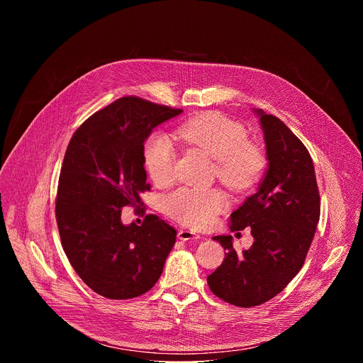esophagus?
<instances>
[{"mask_svg": "<svg viewBox=\"0 0 363 363\" xmlns=\"http://www.w3.org/2000/svg\"><path fill=\"white\" fill-rule=\"evenodd\" d=\"M178 238L182 241H191V240H199L201 235L196 233H192L189 230H179L178 231Z\"/></svg>", "mask_w": 363, "mask_h": 363, "instance_id": "esophagus-1", "label": "esophagus"}]
</instances>
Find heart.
I'll return each instance as SVG.
<instances>
[{
  "instance_id": "obj_1",
  "label": "heart",
  "mask_w": 363,
  "mask_h": 363,
  "mask_svg": "<svg viewBox=\"0 0 363 363\" xmlns=\"http://www.w3.org/2000/svg\"><path fill=\"white\" fill-rule=\"evenodd\" d=\"M175 135L217 160V175L231 189L251 188L266 169L263 149L248 140L242 125L221 113L211 112L192 118L179 125ZM143 160L153 182L165 185L172 179L177 150L168 136L150 135L143 147ZM225 205L227 199L218 189L188 186L178 188L164 199V210L169 217L196 228L210 225Z\"/></svg>"
}]
</instances>
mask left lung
<instances>
[{
	"instance_id": "obj_1",
	"label": "left lung",
	"mask_w": 363,
	"mask_h": 363,
	"mask_svg": "<svg viewBox=\"0 0 363 363\" xmlns=\"http://www.w3.org/2000/svg\"><path fill=\"white\" fill-rule=\"evenodd\" d=\"M269 169L258 191L231 214V231L251 228L254 242L237 252L231 235H217L223 264L208 277L211 291L238 307L263 304L300 272L320 217V195L312 157L276 116L262 109Z\"/></svg>"
}]
</instances>
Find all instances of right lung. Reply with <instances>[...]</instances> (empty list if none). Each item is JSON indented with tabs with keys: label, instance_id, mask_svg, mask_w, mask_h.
<instances>
[{
	"label": "right lung",
	"instance_id": "right-lung-1",
	"mask_svg": "<svg viewBox=\"0 0 363 363\" xmlns=\"http://www.w3.org/2000/svg\"><path fill=\"white\" fill-rule=\"evenodd\" d=\"M181 112L125 96L93 113L70 139L59 178L57 227L72 267L103 297H138L162 274L175 228L155 214L142 225H123L121 216L126 205L140 208V194L150 189L145 140Z\"/></svg>",
	"mask_w": 363,
	"mask_h": 363
}]
</instances>
